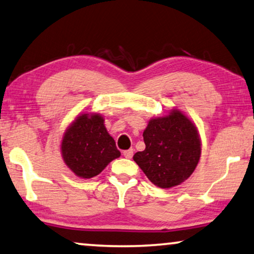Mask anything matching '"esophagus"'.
Masks as SVG:
<instances>
[{"label":"esophagus","instance_id":"esophagus-1","mask_svg":"<svg viewBox=\"0 0 254 254\" xmlns=\"http://www.w3.org/2000/svg\"><path fill=\"white\" fill-rule=\"evenodd\" d=\"M123 155L126 156L127 159H131L132 155H133V149H127V151H124Z\"/></svg>","mask_w":254,"mask_h":254}]
</instances>
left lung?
<instances>
[{"instance_id":"left-lung-1","label":"left lung","mask_w":254,"mask_h":254,"mask_svg":"<svg viewBox=\"0 0 254 254\" xmlns=\"http://www.w3.org/2000/svg\"><path fill=\"white\" fill-rule=\"evenodd\" d=\"M146 147L133 155L149 181L169 189L187 181L193 173L201 154L197 127L180 110L149 120L145 128Z\"/></svg>"}]
</instances>
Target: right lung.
I'll use <instances>...</instances> for the list:
<instances>
[{
    "instance_id": "add662e5",
    "label": "right lung",
    "mask_w": 254,
    "mask_h": 254,
    "mask_svg": "<svg viewBox=\"0 0 254 254\" xmlns=\"http://www.w3.org/2000/svg\"><path fill=\"white\" fill-rule=\"evenodd\" d=\"M61 153L67 168L80 178L99 175L113 160L120 158L115 140L100 114H80L63 134Z\"/></svg>"
}]
</instances>
